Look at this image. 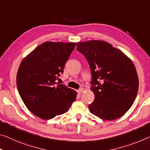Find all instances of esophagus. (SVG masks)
I'll use <instances>...</instances> for the list:
<instances>
[{
	"label": "esophagus",
	"instance_id": "1",
	"mask_svg": "<svg viewBox=\"0 0 150 150\" xmlns=\"http://www.w3.org/2000/svg\"><path fill=\"white\" fill-rule=\"evenodd\" d=\"M84 91V89H83V88H81V89H79V90H78L77 91V93L79 94H81V93H82Z\"/></svg>",
	"mask_w": 150,
	"mask_h": 150
}]
</instances>
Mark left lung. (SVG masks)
Segmentation results:
<instances>
[{"mask_svg":"<svg viewBox=\"0 0 150 150\" xmlns=\"http://www.w3.org/2000/svg\"><path fill=\"white\" fill-rule=\"evenodd\" d=\"M77 51L89 64L95 95L90 112L102 120H114L129 110L137 96L139 79L131 59L101 40L79 42Z\"/></svg>","mask_w":150,"mask_h":150,"instance_id":"1","label":"left lung"}]
</instances>
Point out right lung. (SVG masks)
Here are the masks:
<instances>
[{
    "instance_id": "add662e5",
    "label": "right lung",
    "mask_w": 150,
    "mask_h": 150,
    "mask_svg": "<svg viewBox=\"0 0 150 150\" xmlns=\"http://www.w3.org/2000/svg\"><path fill=\"white\" fill-rule=\"evenodd\" d=\"M75 42H45L24 58L16 75L20 96L30 112L42 120L66 113L77 92L56 81Z\"/></svg>"
}]
</instances>
